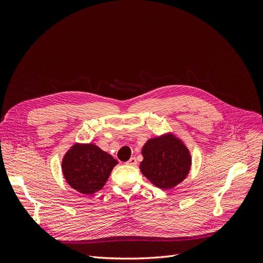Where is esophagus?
Returning a JSON list of instances; mask_svg holds the SVG:
<instances>
[{
  "instance_id": "1",
  "label": "esophagus",
  "mask_w": 263,
  "mask_h": 263,
  "mask_svg": "<svg viewBox=\"0 0 263 263\" xmlns=\"http://www.w3.org/2000/svg\"><path fill=\"white\" fill-rule=\"evenodd\" d=\"M127 164H128V165H133V166H135V165H136V164H137V159H136V158H135V157L130 158V159H129V160H128V161H127Z\"/></svg>"
}]
</instances>
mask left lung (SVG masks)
Returning a JSON list of instances; mask_svg holds the SVG:
<instances>
[{
    "mask_svg": "<svg viewBox=\"0 0 263 263\" xmlns=\"http://www.w3.org/2000/svg\"><path fill=\"white\" fill-rule=\"evenodd\" d=\"M141 155L144 157L139 165L141 173L162 190H171L184 181L192 165L189 148L173 133L148 139Z\"/></svg>",
    "mask_w": 263,
    "mask_h": 263,
    "instance_id": "left-lung-1",
    "label": "left lung"
}]
</instances>
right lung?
Returning <instances> with one entry per match:
<instances>
[{"instance_id":"add662e5","label":"right lung","mask_w":263,"mask_h":263,"mask_svg":"<svg viewBox=\"0 0 263 263\" xmlns=\"http://www.w3.org/2000/svg\"><path fill=\"white\" fill-rule=\"evenodd\" d=\"M118 163L106 151L94 144L76 142L63 156L61 169L68 184L85 195L98 192Z\"/></svg>"}]
</instances>
